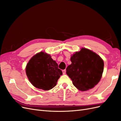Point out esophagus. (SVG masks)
I'll list each match as a JSON object with an SVG mask.
<instances>
[{
	"mask_svg": "<svg viewBox=\"0 0 121 121\" xmlns=\"http://www.w3.org/2000/svg\"><path fill=\"white\" fill-rule=\"evenodd\" d=\"M65 72H66V70H65V69H64V70H63V73L64 75L65 74Z\"/></svg>",
	"mask_w": 121,
	"mask_h": 121,
	"instance_id": "esophagus-1",
	"label": "esophagus"
}]
</instances>
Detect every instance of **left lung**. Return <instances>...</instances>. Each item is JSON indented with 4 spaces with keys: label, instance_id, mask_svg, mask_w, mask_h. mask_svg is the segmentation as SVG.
Returning a JSON list of instances; mask_svg holds the SVG:
<instances>
[{
    "label": "left lung",
    "instance_id": "obj_1",
    "mask_svg": "<svg viewBox=\"0 0 121 121\" xmlns=\"http://www.w3.org/2000/svg\"><path fill=\"white\" fill-rule=\"evenodd\" d=\"M71 64L66 69V73L77 88L81 91L92 89L102 77L104 62L93 51L81 48L72 55Z\"/></svg>",
    "mask_w": 121,
    "mask_h": 121
}]
</instances>
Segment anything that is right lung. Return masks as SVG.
<instances>
[{"instance_id": "add662e5", "label": "right lung", "mask_w": 121, "mask_h": 121, "mask_svg": "<svg viewBox=\"0 0 121 121\" xmlns=\"http://www.w3.org/2000/svg\"><path fill=\"white\" fill-rule=\"evenodd\" d=\"M29 81L35 87L45 91L56 86L63 72L49 54L41 52L35 54L26 67Z\"/></svg>"}]
</instances>
